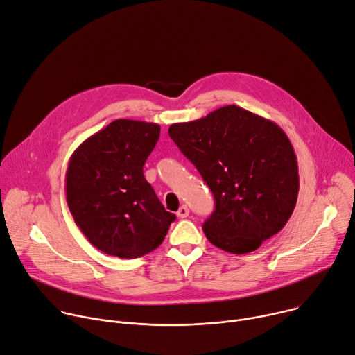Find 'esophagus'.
Listing matches in <instances>:
<instances>
[{"label": "esophagus", "mask_w": 355, "mask_h": 355, "mask_svg": "<svg viewBox=\"0 0 355 355\" xmlns=\"http://www.w3.org/2000/svg\"><path fill=\"white\" fill-rule=\"evenodd\" d=\"M189 216V209H187V206H182L179 210H178V217L179 218H186Z\"/></svg>", "instance_id": "esophagus-1"}]
</instances>
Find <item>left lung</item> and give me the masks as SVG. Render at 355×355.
I'll list each match as a JSON object with an SVG mask.
<instances>
[{
	"mask_svg": "<svg viewBox=\"0 0 355 355\" xmlns=\"http://www.w3.org/2000/svg\"><path fill=\"white\" fill-rule=\"evenodd\" d=\"M169 137L213 191L207 240L231 254L255 251L291 218L297 159L284 130L239 105L169 127Z\"/></svg>",
	"mask_w": 355,
	"mask_h": 355,
	"instance_id": "left-lung-1",
	"label": "left lung"
}]
</instances>
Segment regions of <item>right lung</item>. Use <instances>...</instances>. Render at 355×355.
I'll list each match as a JSON object with an SVG mask.
<instances>
[{
  "mask_svg": "<svg viewBox=\"0 0 355 355\" xmlns=\"http://www.w3.org/2000/svg\"><path fill=\"white\" fill-rule=\"evenodd\" d=\"M161 127L115 120L70 156L66 200L76 225L100 251L139 258L159 247L176 216L166 211L144 176Z\"/></svg>",
  "mask_w": 355,
  "mask_h": 355,
  "instance_id": "right-lung-1",
  "label": "right lung"
}]
</instances>
